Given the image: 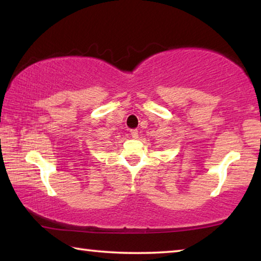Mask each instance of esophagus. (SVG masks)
I'll use <instances>...</instances> for the list:
<instances>
[{
  "label": "esophagus",
  "instance_id": "1",
  "mask_svg": "<svg viewBox=\"0 0 261 261\" xmlns=\"http://www.w3.org/2000/svg\"><path fill=\"white\" fill-rule=\"evenodd\" d=\"M130 135L132 136V138H137V137H138V130L137 129L130 130Z\"/></svg>",
  "mask_w": 261,
  "mask_h": 261
}]
</instances>
